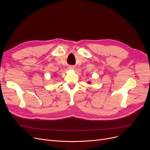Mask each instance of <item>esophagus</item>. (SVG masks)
Listing matches in <instances>:
<instances>
[{
  "label": "esophagus",
  "instance_id": "1",
  "mask_svg": "<svg viewBox=\"0 0 150 150\" xmlns=\"http://www.w3.org/2000/svg\"><path fill=\"white\" fill-rule=\"evenodd\" d=\"M69 69H74L75 67L73 66H70L69 67Z\"/></svg>",
  "mask_w": 150,
  "mask_h": 150
}]
</instances>
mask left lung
Returning <instances> with one entry per match:
<instances>
[{
    "label": "left lung",
    "mask_w": 150,
    "mask_h": 150,
    "mask_svg": "<svg viewBox=\"0 0 150 150\" xmlns=\"http://www.w3.org/2000/svg\"><path fill=\"white\" fill-rule=\"evenodd\" d=\"M88 83H90V82H88Z\"/></svg>",
    "instance_id": "8db88e82"
}]
</instances>
